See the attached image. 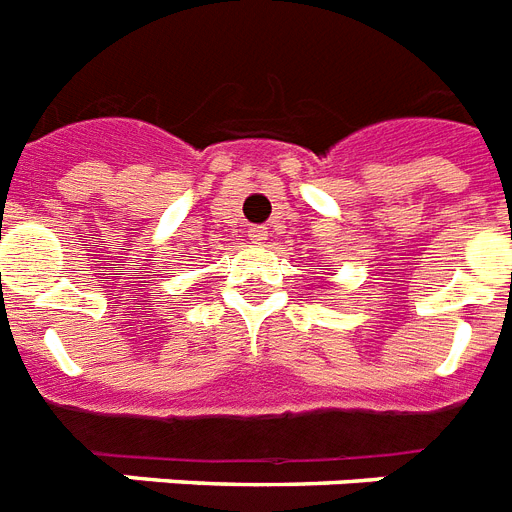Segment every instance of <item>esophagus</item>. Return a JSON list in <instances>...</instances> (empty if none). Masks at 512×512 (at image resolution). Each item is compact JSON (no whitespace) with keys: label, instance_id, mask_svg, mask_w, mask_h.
Returning a JSON list of instances; mask_svg holds the SVG:
<instances>
[{"label":"esophagus","instance_id":"esophagus-1","mask_svg":"<svg viewBox=\"0 0 512 512\" xmlns=\"http://www.w3.org/2000/svg\"><path fill=\"white\" fill-rule=\"evenodd\" d=\"M248 237H251L253 243H264L269 237V230L267 227H251V230H248Z\"/></svg>","mask_w":512,"mask_h":512}]
</instances>
